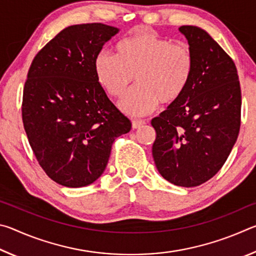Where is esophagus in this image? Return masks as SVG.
I'll return each mask as SVG.
<instances>
[{
	"instance_id": "obj_1",
	"label": "esophagus",
	"mask_w": 256,
	"mask_h": 256,
	"mask_svg": "<svg viewBox=\"0 0 256 256\" xmlns=\"http://www.w3.org/2000/svg\"><path fill=\"white\" fill-rule=\"evenodd\" d=\"M144 124H146V122L142 120H132V128H138Z\"/></svg>"
}]
</instances>
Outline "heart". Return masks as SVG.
<instances>
[{"instance_id":"heart-1","label":"heart","mask_w":256,"mask_h":256,"mask_svg":"<svg viewBox=\"0 0 256 256\" xmlns=\"http://www.w3.org/2000/svg\"><path fill=\"white\" fill-rule=\"evenodd\" d=\"M98 84L112 97L124 94L136 76L138 86L124 94L120 110L131 116L152 112L159 102H176L185 94L194 72L188 45H175L156 34H138L116 45V56L106 50L94 62Z\"/></svg>"}]
</instances>
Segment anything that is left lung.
<instances>
[{
  "instance_id": "left-lung-1",
  "label": "left lung",
  "mask_w": 256,
  "mask_h": 256,
  "mask_svg": "<svg viewBox=\"0 0 256 256\" xmlns=\"http://www.w3.org/2000/svg\"><path fill=\"white\" fill-rule=\"evenodd\" d=\"M194 56L185 94L152 118L156 167L183 188L201 185L224 166L240 128L242 94L235 63L206 30L178 28Z\"/></svg>"
}]
</instances>
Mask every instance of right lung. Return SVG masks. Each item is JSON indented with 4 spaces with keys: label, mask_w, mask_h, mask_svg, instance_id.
Segmentation results:
<instances>
[{
    "label": "right lung",
    "mask_w": 256,
    "mask_h": 256,
    "mask_svg": "<svg viewBox=\"0 0 256 256\" xmlns=\"http://www.w3.org/2000/svg\"><path fill=\"white\" fill-rule=\"evenodd\" d=\"M120 32L104 24L70 26L34 56L24 88L22 120L29 144L56 183L82 188L105 170L116 138L131 120L107 97L94 62Z\"/></svg>",
    "instance_id": "obj_1"
}]
</instances>
